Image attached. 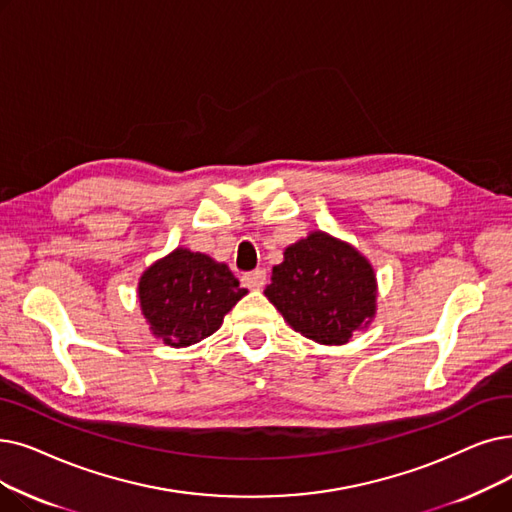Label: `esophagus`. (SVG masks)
I'll use <instances>...</instances> for the list:
<instances>
[{"instance_id":"obj_1","label":"esophagus","mask_w":512,"mask_h":512,"mask_svg":"<svg viewBox=\"0 0 512 512\" xmlns=\"http://www.w3.org/2000/svg\"><path fill=\"white\" fill-rule=\"evenodd\" d=\"M265 278H268L265 276V270H255V272H249L242 276V284L251 288V291H259V288H263V284H265Z\"/></svg>"}]
</instances>
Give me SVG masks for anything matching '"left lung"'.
Listing matches in <instances>:
<instances>
[{"label": "left lung", "mask_w": 512, "mask_h": 512, "mask_svg": "<svg viewBox=\"0 0 512 512\" xmlns=\"http://www.w3.org/2000/svg\"><path fill=\"white\" fill-rule=\"evenodd\" d=\"M263 293L288 324L320 345L347 343L376 314L370 261L326 232H311L286 247Z\"/></svg>", "instance_id": "1"}]
</instances>
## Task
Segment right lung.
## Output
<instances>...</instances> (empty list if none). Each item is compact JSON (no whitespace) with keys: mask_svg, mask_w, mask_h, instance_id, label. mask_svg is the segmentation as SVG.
Listing matches in <instances>:
<instances>
[{"mask_svg":"<svg viewBox=\"0 0 512 512\" xmlns=\"http://www.w3.org/2000/svg\"><path fill=\"white\" fill-rule=\"evenodd\" d=\"M244 295L247 288H240L226 263L182 247L154 261L138 284L152 335L171 347L211 337Z\"/></svg>","mask_w":512,"mask_h":512,"instance_id":"right-lung-1","label":"right lung"}]
</instances>
